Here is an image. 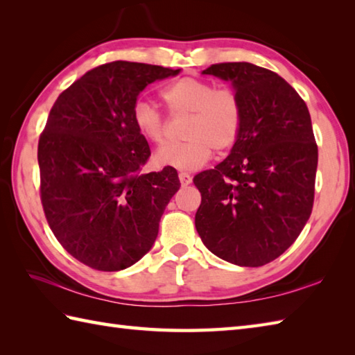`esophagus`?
Returning <instances> with one entry per match:
<instances>
[{"instance_id": "esophagus-1", "label": "esophagus", "mask_w": 355, "mask_h": 355, "mask_svg": "<svg viewBox=\"0 0 355 355\" xmlns=\"http://www.w3.org/2000/svg\"><path fill=\"white\" fill-rule=\"evenodd\" d=\"M178 178H180V183H182V186H187V184L192 183V177H191L189 172H180Z\"/></svg>"}]
</instances>
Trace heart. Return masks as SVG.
<instances>
[{"label":"heart","mask_w":355,"mask_h":355,"mask_svg":"<svg viewBox=\"0 0 355 355\" xmlns=\"http://www.w3.org/2000/svg\"><path fill=\"white\" fill-rule=\"evenodd\" d=\"M162 99L173 116L189 114L186 141L168 143L155 153L157 164L192 171L205 164L214 149L235 145L243 128V105L230 88H215L212 82L186 76L162 89ZM132 120L148 141L160 145L166 139V120L155 105L140 99L134 103Z\"/></svg>","instance_id":"b5f03b06"}]
</instances>
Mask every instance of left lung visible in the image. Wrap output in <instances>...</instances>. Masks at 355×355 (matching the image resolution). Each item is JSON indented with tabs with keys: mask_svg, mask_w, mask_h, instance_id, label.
Here are the masks:
<instances>
[{
	"mask_svg": "<svg viewBox=\"0 0 355 355\" xmlns=\"http://www.w3.org/2000/svg\"><path fill=\"white\" fill-rule=\"evenodd\" d=\"M230 80L243 128L227 158L193 177L195 227L210 252L241 267L279 258L305 227L314 202L318 145L306 103L277 73L248 62L202 71Z\"/></svg>",
	"mask_w": 355,
	"mask_h": 355,
	"instance_id": "1",
	"label": "left lung"
}]
</instances>
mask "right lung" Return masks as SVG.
I'll return each mask as SVG.
<instances>
[{"instance_id": "add662e5", "label": "right lung", "mask_w": 355, "mask_h": 355, "mask_svg": "<svg viewBox=\"0 0 355 355\" xmlns=\"http://www.w3.org/2000/svg\"><path fill=\"white\" fill-rule=\"evenodd\" d=\"M178 73L103 64L64 89L50 110L37 143L41 202L56 239L88 267L119 271L145 256L180 189L173 168L140 172L150 149L132 120L140 92Z\"/></svg>"}]
</instances>
